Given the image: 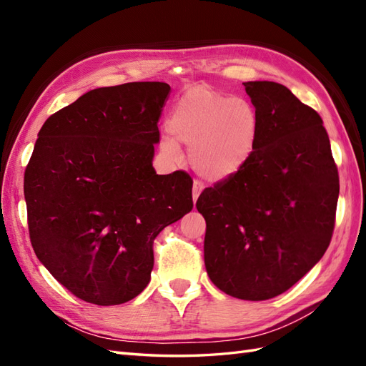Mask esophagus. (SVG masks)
Segmentation results:
<instances>
[{
    "label": "esophagus",
    "instance_id": "obj_1",
    "mask_svg": "<svg viewBox=\"0 0 366 366\" xmlns=\"http://www.w3.org/2000/svg\"><path fill=\"white\" fill-rule=\"evenodd\" d=\"M203 189H204V184L200 180H194V186H192V198H194V202H197L198 195L202 194Z\"/></svg>",
    "mask_w": 366,
    "mask_h": 366
}]
</instances>
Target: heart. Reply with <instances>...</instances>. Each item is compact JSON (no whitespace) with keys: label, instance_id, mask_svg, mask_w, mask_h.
<instances>
[{"label":"heart","instance_id":"heart-1","mask_svg":"<svg viewBox=\"0 0 366 366\" xmlns=\"http://www.w3.org/2000/svg\"><path fill=\"white\" fill-rule=\"evenodd\" d=\"M162 137L169 156L179 142L189 148L192 168L207 180H224L247 163L259 132L254 107L210 86H194L175 102Z\"/></svg>","mask_w":366,"mask_h":366}]
</instances>
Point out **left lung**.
<instances>
[{"instance_id": "obj_1", "label": "left lung", "mask_w": 366, "mask_h": 366, "mask_svg": "<svg viewBox=\"0 0 366 366\" xmlns=\"http://www.w3.org/2000/svg\"><path fill=\"white\" fill-rule=\"evenodd\" d=\"M259 116L250 159L195 203L204 264L221 292L265 301L295 285L333 237L339 174L322 119L289 88L244 82Z\"/></svg>"}]
</instances>
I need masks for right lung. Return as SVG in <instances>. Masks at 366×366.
<instances>
[{"label": "right lung", "mask_w": 366, "mask_h": 366, "mask_svg": "<svg viewBox=\"0 0 366 366\" xmlns=\"http://www.w3.org/2000/svg\"><path fill=\"white\" fill-rule=\"evenodd\" d=\"M169 93L164 82L96 88L39 131L24 172L30 242L85 302L117 305L140 295L154 239L194 207L189 174L152 168Z\"/></svg>", "instance_id": "obj_1"}]
</instances>
